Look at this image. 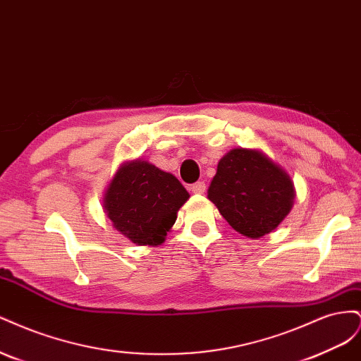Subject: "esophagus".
I'll return each mask as SVG.
<instances>
[{
  "label": "esophagus",
  "mask_w": 361,
  "mask_h": 361,
  "mask_svg": "<svg viewBox=\"0 0 361 361\" xmlns=\"http://www.w3.org/2000/svg\"><path fill=\"white\" fill-rule=\"evenodd\" d=\"M190 190H191L194 194H204V192H206V183H204L203 180H199V182L192 183Z\"/></svg>",
  "instance_id": "esophagus-1"
}]
</instances>
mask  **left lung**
Listing matches in <instances>:
<instances>
[{"label": "left lung", "instance_id": "obj_1", "mask_svg": "<svg viewBox=\"0 0 361 361\" xmlns=\"http://www.w3.org/2000/svg\"><path fill=\"white\" fill-rule=\"evenodd\" d=\"M207 199L236 232L260 238L289 214L293 183L259 150L233 149L218 162Z\"/></svg>", "mask_w": 361, "mask_h": 361}]
</instances>
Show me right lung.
I'll list each match as a JSON object with an SVG mask.
<instances>
[{"label":"right lung","mask_w":361,"mask_h":361,"mask_svg":"<svg viewBox=\"0 0 361 361\" xmlns=\"http://www.w3.org/2000/svg\"><path fill=\"white\" fill-rule=\"evenodd\" d=\"M190 194L170 173L146 161L125 164L105 194V211L117 231L138 245H158Z\"/></svg>","instance_id":"1"}]
</instances>
